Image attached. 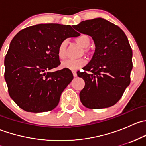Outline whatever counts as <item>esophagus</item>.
<instances>
[{
	"label": "esophagus",
	"instance_id": "34e87169",
	"mask_svg": "<svg viewBox=\"0 0 146 146\" xmlns=\"http://www.w3.org/2000/svg\"><path fill=\"white\" fill-rule=\"evenodd\" d=\"M72 73H73V75L74 77H77V72H76V70H73V71H72Z\"/></svg>",
	"mask_w": 146,
	"mask_h": 146
}]
</instances>
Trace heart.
Wrapping results in <instances>:
<instances>
[{"label":"heart","instance_id":"1","mask_svg":"<svg viewBox=\"0 0 146 146\" xmlns=\"http://www.w3.org/2000/svg\"><path fill=\"white\" fill-rule=\"evenodd\" d=\"M76 42L81 46L88 47L90 44V39L87 35H81L76 37ZM66 46L67 41L64 40L59 44L57 50V54L59 58L64 59L66 57ZM87 61L85 58H78V59H67L63 61L61 64V67L63 68L69 69V70H78L86 64Z\"/></svg>","mask_w":146,"mask_h":146}]
</instances>
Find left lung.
Listing matches in <instances>:
<instances>
[{
  "label": "left lung",
  "mask_w": 146,
  "mask_h": 146,
  "mask_svg": "<svg viewBox=\"0 0 146 146\" xmlns=\"http://www.w3.org/2000/svg\"><path fill=\"white\" fill-rule=\"evenodd\" d=\"M73 27L90 36L95 44L91 61L83 72H77L85 80L80 92L82 104L89 109L114 105L131 82L133 54L126 35L118 26L102 18L82 21Z\"/></svg>",
  "instance_id": "1"
}]
</instances>
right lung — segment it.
I'll return each instance as SVG.
<instances>
[{"label": "right lung", "instance_id": "1", "mask_svg": "<svg viewBox=\"0 0 146 146\" xmlns=\"http://www.w3.org/2000/svg\"><path fill=\"white\" fill-rule=\"evenodd\" d=\"M79 35L70 25L48 23L25 28L14 36L5 56L4 76L10 98L20 108L38 113L58 105L73 76L69 69L48 70L61 64L59 44Z\"/></svg>", "mask_w": 146, "mask_h": 146}]
</instances>
